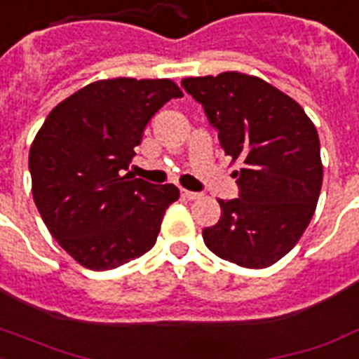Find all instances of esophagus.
Listing matches in <instances>:
<instances>
[{
  "instance_id": "obj_1",
  "label": "esophagus",
  "mask_w": 359,
  "mask_h": 359,
  "mask_svg": "<svg viewBox=\"0 0 359 359\" xmlns=\"http://www.w3.org/2000/svg\"><path fill=\"white\" fill-rule=\"evenodd\" d=\"M180 195H182V199L186 201H194L201 197V194H197V191H189V189H180Z\"/></svg>"
}]
</instances>
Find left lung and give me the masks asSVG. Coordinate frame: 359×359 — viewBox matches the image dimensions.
<instances>
[{"label": "left lung", "mask_w": 359, "mask_h": 359, "mask_svg": "<svg viewBox=\"0 0 359 359\" xmlns=\"http://www.w3.org/2000/svg\"><path fill=\"white\" fill-rule=\"evenodd\" d=\"M182 88L203 104L225 154L241 160L232 173L238 199H217L221 217L203 230L205 245L241 267H269L316 212L323 184L316 125L290 95L245 74L189 77Z\"/></svg>", "instance_id": "1"}]
</instances>
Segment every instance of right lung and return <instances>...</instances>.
Returning <instances> with one entry per match:
<instances>
[{"label":"right lung","instance_id":"1","mask_svg":"<svg viewBox=\"0 0 359 359\" xmlns=\"http://www.w3.org/2000/svg\"><path fill=\"white\" fill-rule=\"evenodd\" d=\"M182 97L170 79L97 81L58 103L29 151L33 197L43 223L74 260L107 271L156 243L173 184L134 179V147L154 114Z\"/></svg>","mask_w":359,"mask_h":359}]
</instances>
